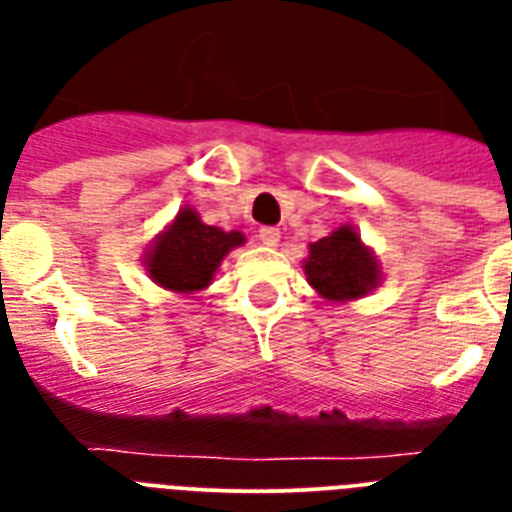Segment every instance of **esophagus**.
<instances>
[{
	"instance_id": "obj_1",
	"label": "esophagus",
	"mask_w": 512,
	"mask_h": 512,
	"mask_svg": "<svg viewBox=\"0 0 512 512\" xmlns=\"http://www.w3.org/2000/svg\"><path fill=\"white\" fill-rule=\"evenodd\" d=\"M257 236H260V241H263L265 247H279V241H281L279 228H273V225H263V228L257 231Z\"/></svg>"
}]
</instances>
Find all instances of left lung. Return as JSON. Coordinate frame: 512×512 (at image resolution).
Masks as SVG:
<instances>
[{"mask_svg":"<svg viewBox=\"0 0 512 512\" xmlns=\"http://www.w3.org/2000/svg\"><path fill=\"white\" fill-rule=\"evenodd\" d=\"M305 276L321 297L348 303L369 295L380 284V265L372 249L366 247L353 225H340L324 239L308 247V260H303Z\"/></svg>","mask_w":512,"mask_h":512,"instance_id":"8db88e82","label":"left lung"}]
</instances>
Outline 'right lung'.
Returning a JSON list of instances; mask_svg holds the SVG:
<instances>
[{
	"label": "right lung",
	"mask_w": 512,
	"mask_h": 512,
	"mask_svg": "<svg viewBox=\"0 0 512 512\" xmlns=\"http://www.w3.org/2000/svg\"><path fill=\"white\" fill-rule=\"evenodd\" d=\"M244 241V233L201 223L191 207H183L148 247L143 265L159 287L191 295L212 284L223 257Z\"/></svg>",
	"instance_id": "obj_1"
}]
</instances>
